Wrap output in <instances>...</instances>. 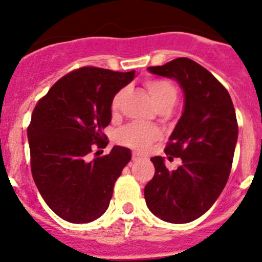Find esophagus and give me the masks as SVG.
Listing matches in <instances>:
<instances>
[{
  "label": "esophagus",
  "mask_w": 262,
  "mask_h": 262,
  "mask_svg": "<svg viewBox=\"0 0 262 262\" xmlns=\"http://www.w3.org/2000/svg\"><path fill=\"white\" fill-rule=\"evenodd\" d=\"M132 160L136 161V162H137V161H142V160H143V157H142V156H139L137 152H133V156H132Z\"/></svg>",
  "instance_id": "1"
}]
</instances>
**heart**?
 <instances>
[{"label":"heart","instance_id":"b5f03b06","mask_svg":"<svg viewBox=\"0 0 262 262\" xmlns=\"http://www.w3.org/2000/svg\"><path fill=\"white\" fill-rule=\"evenodd\" d=\"M153 102L158 109L166 106H172L178 97L176 87L170 81L160 80V78H148L144 82ZM123 91L118 92L112 101L113 112H116L119 107ZM160 136V130L155 126L146 124H130L121 129L118 136V141L124 146H128L134 149L143 150L148 148L150 143Z\"/></svg>","mask_w":262,"mask_h":262}]
</instances>
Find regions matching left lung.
I'll return each mask as SVG.
<instances>
[{"label":"left lung","mask_w":262,"mask_h":262,"mask_svg":"<svg viewBox=\"0 0 262 262\" xmlns=\"http://www.w3.org/2000/svg\"><path fill=\"white\" fill-rule=\"evenodd\" d=\"M148 71L180 84L184 110L165 149L168 160L180 157L181 166L168 171L165 158H150L156 172L144 187V199L162 221L189 223L207 213L226 186L238 137L236 112L221 82L189 58Z\"/></svg>","instance_id":"left-lung-1"}]
</instances>
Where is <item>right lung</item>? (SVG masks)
<instances>
[{
	"label": "right lung",
	"instance_id": "1",
	"mask_svg": "<svg viewBox=\"0 0 262 262\" xmlns=\"http://www.w3.org/2000/svg\"><path fill=\"white\" fill-rule=\"evenodd\" d=\"M136 71L82 67L55 82L39 100L28 128L31 173L44 202L71 223L100 218L110 204L116 179L130 161L129 148L114 146L89 160L92 144L107 146L114 96Z\"/></svg>",
	"mask_w": 262,
	"mask_h": 262
}]
</instances>
